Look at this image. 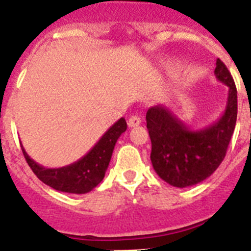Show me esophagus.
Masks as SVG:
<instances>
[{"instance_id":"esophagus-1","label":"esophagus","mask_w":251,"mask_h":251,"mask_svg":"<svg viewBox=\"0 0 251 251\" xmlns=\"http://www.w3.org/2000/svg\"><path fill=\"white\" fill-rule=\"evenodd\" d=\"M141 124V118H139L138 115H132L129 119H128V127L129 128H134L137 126Z\"/></svg>"}]
</instances>
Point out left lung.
<instances>
[{
    "label": "left lung",
    "instance_id": "1",
    "mask_svg": "<svg viewBox=\"0 0 251 251\" xmlns=\"http://www.w3.org/2000/svg\"><path fill=\"white\" fill-rule=\"evenodd\" d=\"M215 76L229 88L226 108L214 124L192 129L165 104L146 114L152 152L151 161L159 177L175 187H188L211 176L225 158L238 117V92L225 64L216 60Z\"/></svg>",
    "mask_w": 251,
    "mask_h": 251
}]
</instances>
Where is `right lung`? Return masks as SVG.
I'll return each instance as SVG.
<instances>
[{
  "label": "right lung",
  "mask_w": 251,
  "mask_h": 251,
  "mask_svg": "<svg viewBox=\"0 0 251 251\" xmlns=\"http://www.w3.org/2000/svg\"><path fill=\"white\" fill-rule=\"evenodd\" d=\"M127 129V122L121 118L104 133L97 145L72 165L60 168H46L30 158L21 146L24 156L37 178L54 190L69 194H86L103 181L109 166L114 146L123 132Z\"/></svg>",
  "instance_id": "obj_1"
}]
</instances>
